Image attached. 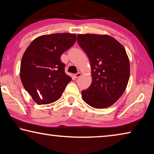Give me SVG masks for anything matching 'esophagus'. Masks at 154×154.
<instances>
[{
  "instance_id": "esophagus-1",
  "label": "esophagus",
  "mask_w": 154,
  "mask_h": 154,
  "mask_svg": "<svg viewBox=\"0 0 154 154\" xmlns=\"http://www.w3.org/2000/svg\"><path fill=\"white\" fill-rule=\"evenodd\" d=\"M81 76H82V73H80V72H77V73H76V74L75 75V78H79Z\"/></svg>"
}]
</instances>
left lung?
I'll list each match as a JSON object with an SVG mask.
<instances>
[{
    "instance_id": "left-lung-1",
    "label": "left lung",
    "mask_w": 154,
    "mask_h": 154,
    "mask_svg": "<svg viewBox=\"0 0 154 154\" xmlns=\"http://www.w3.org/2000/svg\"><path fill=\"white\" fill-rule=\"evenodd\" d=\"M92 68L90 86L82 91L83 100L96 109L111 106L123 94L130 77L129 59L122 44L111 36L77 35Z\"/></svg>"
}]
</instances>
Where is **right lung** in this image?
<instances>
[{
    "label": "right lung",
    "instance_id": "1",
    "mask_svg": "<svg viewBox=\"0 0 154 154\" xmlns=\"http://www.w3.org/2000/svg\"><path fill=\"white\" fill-rule=\"evenodd\" d=\"M75 41V34L42 35L33 40L25 51L21 61V81L38 105L58 100L71 81L65 73L60 57Z\"/></svg>",
    "mask_w": 154,
    "mask_h": 154
}]
</instances>
